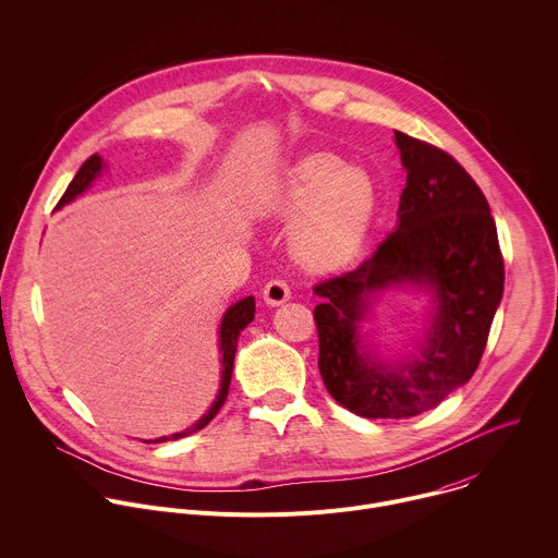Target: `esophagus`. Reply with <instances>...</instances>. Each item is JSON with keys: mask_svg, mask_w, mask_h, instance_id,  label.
<instances>
[{"mask_svg": "<svg viewBox=\"0 0 558 558\" xmlns=\"http://www.w3.org/2000/svg\"><path fill=\"white\" fill-rule=\"evenodd\" d=\"M263 298H265V302H267L269 306H278V304H282V302H287V300L291 298V287H289L284 280L274 278V280H269V282L265 284Z\"/></svg>", "mask_w": 558, "mask_h": 558, "instance_id": "obj_1", "label": "esophagus"}]
</instances>
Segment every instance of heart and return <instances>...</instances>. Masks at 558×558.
I'll return each instance as SVG.
<instances>
[{
  "mask_svg": "<svg viewBox=\"0 0 558 558\" xmlns=\"http://www.w3.org/2000/svg\"><path fill=\"white\" fill-rule=\"evenodd\" d=\"M375 204V181L361 168L343 166L332 153L300 157L271 195L276 215H298L291 228V252L313 271L337 269L356 254Z\"/></svg>",
  "mask_w": 558,
  "mask_h": 558,
  "instance_id": "b5f03b06",
  "label": "heart"
}]
</instances>
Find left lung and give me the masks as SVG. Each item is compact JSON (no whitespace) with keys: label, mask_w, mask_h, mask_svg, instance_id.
Returning a JSON list of instances; mask_svg holds the SVG:
<instances>
[{"label":"left lung","mask_w":558,"mask_h":558,"mask_svg":"<svg viewBox=\"0 0 558 558\" xmlns=\"http://www.w3.org/2000/svg\"><path fill=\"white\" fill-rule=\"evenodd\" d=\"M408 183L399 228L356 269L313 287L319 375L363 418H410L442 403L480 365L504 293V256L488 202L442 148L395 131ZM395 283L429 286L437 311L420 354L390 366L363 351L368 298Z\"/></svg>","instance_id":"1"}]
</instances>
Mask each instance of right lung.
Segmentation results:
<instances>
[{
	"instance_id": "obj_1",
	"label": "right lung",
	"mask_w": 558,
	"mask_h": 558,
	"mask_svg": "<svg viewBox=\"0 0 558 558\" xmlns=\"http://www.w3.org/2000/svg\"><path fill=\"white\" fill-rule=\"evenodd\" d=\"M105 168L102 159L98 155H92L76 172V177L70 181L65 195L61 197V202L57 204V208L70 204L72 199H76L81 193H85L92 181L100 174V170ZM254 313H256V304H254V295L236 302L234 306H230L221 319V388H219V395H217V401L213 403V408L208 410V414H204L193 427L183 429L179 434H172V436H163V438H155V440H144V442H166V440H179V438H185L191 436L199 429H204L217 414L219 410L223 408L226 399H228V390H230V381H232V369H234V354H236V343H239V335L241 330L254 319Z\"/></svg>"
}]
</instances>
